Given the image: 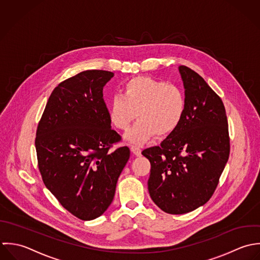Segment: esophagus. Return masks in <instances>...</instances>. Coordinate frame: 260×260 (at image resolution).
I'll return each mask as SVG.
<instances>
[{"instance_id":"esophagus-1","label":"esophagus","mask_w":260,"mask_h":260,"mask_svg":"<svg viewBox=\"0 0 260 260\" xmlns=\"http://www.w3.org/2000/svg\"><path fill=\"white\" fill-rule=\"evenodd\" d=\"M131 150H132V152H133L136 156H141V155H142V150H141L139 147L133 146V147L131 148Z\"/></svg>"}]
</instances>
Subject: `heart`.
<instances>
[{"label": "heart", "mask_w": 260, "mask_h": 260, "mask_svg": "<svg viewBox=\"0 0 260 260\" xmlns=\"http://www.w3.org/2000/svg\"><path fill=\"white\" fill-rule=\"evenodd\" d=\"M185 108V94L178 85L139 76L124 83L121 95L110 98L108 115L111 123L120 131H127L138 117L125 140L141 145L155 135L162 137L174 132L182 120Z\"/></svg>", "instance_id": "1"}]
</instances>
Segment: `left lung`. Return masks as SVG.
I'll list each match as a JSON object with an SVG mask.
<instances>
[{
  "label": "left lung",
  "instance_id": "1",
  "mask_svg": "<svg viewBox=\"0 0 260 260\" xmlns=\"http://www.w3.org/2000/svg\"><path fill=\"white\" fill-rule=\"evenodd\" d=\"M186 108L178 127L159 146L142 154L151 162L149 193L169 214H185L207 203L230 153L224 104L191 68L179 67Z\"/></svg>",
  "mask_w": 260,
  "mask_h": 260
}]
</instances>
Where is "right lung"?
Here are the masks:
<instances>
[{
    "label": "right lung",
    "mask_w": 260,
    "mask_h": 260,
    "mask_svg": "<svg viewBox=\"0 0 260 260\" xmlns=\"http://www.w3.org/2000/svg\"><path fill=\"white\" fill-rule=\"evenodd\" d=\"M86 70L58 84L38 123L35 147L46 188L81 220L103 215L111 204L129 149L110 152L121 137L110 126L104 86L113 77Z\"/></svg>",
    "instance_id": "right-lung-1"
}]
</instances>
